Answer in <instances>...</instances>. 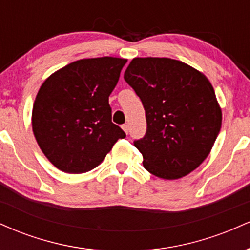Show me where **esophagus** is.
Returning a JSON list of instances; mask_svg holds the SVG:
<instances>
[{
    "instance_id": "1",
    "label": "esophagus",
    "mask_w": 250,
    "mask_h": 250,
    "mask_svg": "<svg viewBox=\"0 0 250 250\" xmlns=\"http://www.w3.org/2000/svg\"><path fill=\"white\" fill-rule=\"evenodd\" d=\"M122 129H123V131H125V133L127 134L128 133V129H129L128 125H122Z\"/></svg>"
}]
</instances>
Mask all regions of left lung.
<instances>
[{"label": "left lung", "instance_id": "1", "mask_svg": "<svg viewBox=\"0 0 250 250\" xmlns=\"http://www.w3.org/2000/svg\"><path fill=\"white\" fill-rule=\"evenodd\" d=\"M125 80L146 111L147 133L134 142L143 167L165 180L195 170L207 159L222 125V110L205 74L168 57H135Z\"/></svg>", "mask_w": 250, "mask_h": 250}]
</instances>
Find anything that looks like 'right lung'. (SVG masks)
Wrapping results in <instances>:
<instances>
[{"mask_svg":"<svg viewBox=\"0 0 250 250\" xmlns=\"http://www.w3.org/2000/svg\"><path fill=\"white\" fill-rule=\"evenodd\" d=\"M127 60L95 57L71 62L42 83L31 125L42 153L60 170L96 168L125 131L111 122L109 95Z\"/></svg>","mask_w":250,"mask_h":250,"instance_id":"add662e5","label":"right lung"}]
</instances>
